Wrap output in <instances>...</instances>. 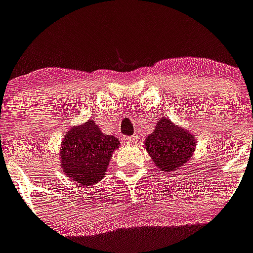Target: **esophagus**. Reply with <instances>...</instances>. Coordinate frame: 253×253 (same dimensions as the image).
<instances>
[{
    "label": "esophagus",
    "instance_id": "obj_1",
    "mask_svg": "<svg viewBox=\"0 0 253 253\" xmlns=\"http://www.w3.org/2000/svg\"><path fill=\"white\" fill-rule=\"evenodd\" d=\"M137 142H138L137 135H130V137L125 135V137H123V143H125V144H133V143H137Z\"/></svg>",
    "mask_w": 253,
    "mask_h": 253
}]
</instances>
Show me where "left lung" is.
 <instances>
[{
  "mask_svg": "<svg viewBox=\"0 0 253 253\" xmlns=\"http://www.w3.org/2000/svg\"><path fill=\"white\" fill-rule=\"evenodd\" d=\"M146 148L161 171L171 172L189 161L195 148V139L184 128L161 118L153 133L146 139Z\"/></svg>",
  "mask_w": 253,
  "mask_h": 253,
  "instance_id": "left-lung-1",
  "label": "left lung"
}]
</instances>
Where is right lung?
Returning <instances> with one entry per match:
<instances>
[{"instance_id":"obj_1","label":"right lung","mask_w":253,"mask_h":253,"mask_svg":"<svg viewBox=\"0 0 253 253\" xmlns=\"http://www.w3.org/2000/svg\"><path fill=\"white\" fill-rule=\"evenodd\" d=\"M120 146L114 135L101 133L95 122L72 128L62 142L60 165L66 175L90 186L104 177L113 152Z\"/></svg>"}]
</instances>
